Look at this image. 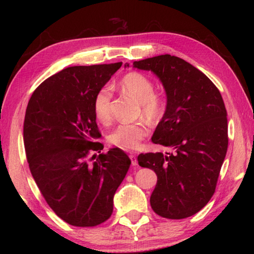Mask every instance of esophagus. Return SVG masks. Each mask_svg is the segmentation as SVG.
Wrapping results in <instances>:
<instances>
[{"label":"esophagus","mask_w":254,"mask_h":254,"mask_svg":"<svg viewBox=\"0 0 254 254\" xmlns=\"http://www.w3.org/2000/svg\"><path fill=\"white\" fill-rule=\"evenodd\" d=\"M130 159H131V163H132L133 167L137 165V160H136L135 154H132V153H131V154H130Z\"/></svg>","instance_id":"1"}]
</instances>
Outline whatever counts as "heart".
I'll list each match as a JSON object with an SVG mask.
<instances>
[{"label": "heart", "instance_id": "b5f03b06", "mask_svg": "<svg viewBox=\"0 0 254 254\" xmlns=\"http://www.w3.org/2000/svg\"><path fill=\"white\" fill-rule=\"evenodd\" d=\"M121 87L127 95L141 104L145 117L156 120L161 113V104L154 95V86L147 76L140 72H128L120 80ZM112 92L109 86L98 89L94 97V111L101 122L106 123L111 120ZM149 134V127L144 122L120 124L110 133V142L123 150H135L140 147L141 141Z\"/></svg>", "mask_w": 254, "mask_h": 254}]
</instances>
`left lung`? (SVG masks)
Here are the masks:
<instances>
[{"instance_id":"8db88e82","label":"left lung","mask_w":254,"mask_h":254,"mask_svg":"<svg viewBox=\"0 0 254 254\" xmlns=\"http://www.w3.org/2000/svg\"><path fill=\"white\" fill-rule=\"evenodd\" d=\"M133 67L152 71L167 96L165 114L151 140L170 152L137 156L139 165L152 169L158 177L150 204L159 216L189 217L212 198L226 156L224 102L207 76L176 56L139 60Z\"/></svg>"}]
</instances>
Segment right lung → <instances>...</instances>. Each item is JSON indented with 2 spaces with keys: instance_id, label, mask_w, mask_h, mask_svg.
Returning a JSON list of instances; mask_svg holds the SVG:
<instances>
[{
  "instance_id": "right-lung-1",
  "label": "right lung",
  "mask_w": 254,
  "mask_h": 254,
  "mask_svg": "<svg viewBox=\"0 0 254 254\" xmlns=\"http://www.w3.org/2000/svg\"><path fill=\"white\" fill-rule=\"evenodd\" d=\"M121 66L65 68L38 86L25 111L23 142L30 171L51 209L72 226L109 220L115 191L130 168V158L120 148L87 160L91 150L104 148L93 142L101 137L94 97Z\"/></svg>"
}]
</instances>
